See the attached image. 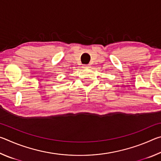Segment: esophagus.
I'll return each mask as SVG.
<instances>
[{
  "mask_svg": "<svg viewBox=\"0 0 161 161\" xmlns=\"http://www.w3.org/2000/svg\"><path fill=\"white\" fill-rule=\"evenodd\" d=\"M83 67L84 68V69H89V68L91 67V66L89 64H84V65H83Z\"/></svg>",
  "mask_w": 161,
  "mask_h": 161,
  "instance_id": "obj_1",
  "label": "esophagus"
}]
</instances>
